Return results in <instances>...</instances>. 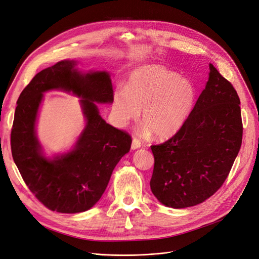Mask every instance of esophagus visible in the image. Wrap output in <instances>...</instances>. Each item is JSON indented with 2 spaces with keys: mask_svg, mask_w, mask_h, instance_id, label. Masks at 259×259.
<instances>
[{
  "mask_svg": "<svg viewBox=\"0 0 259 259\" xmlns=\"http://www.w3.org/2000/svg\"><path fill=\"white\" fill-rule=\"evenodd\" d=\"M142 145H141V142H140V140H138V139H133L132 140V144H131V149H133V150H136V149H138V148H140Z\"/></svg>",
  "mask_w": 259,
  "mask_h": 259,
  "instance_id": "obj_1",
  "label": "esophagus"
}]
</instances>
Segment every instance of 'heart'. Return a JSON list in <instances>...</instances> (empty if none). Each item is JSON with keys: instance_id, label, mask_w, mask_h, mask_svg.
Masks as SVG:
<instances>
[{"instance_id": "obj_1", "label": "heart", "mask_w": 259, "mask_h": 259, "mask_svg": "<svg viewBox=\"0 0 259 259\" xmlns=\"http://www.w3.org/2000/svg\"><path fill=\"white\" fill-rule=\"evenodd\" d=\"M196 92L193 83L158 65H144L133 70L126 89L113 95L112 113L124 127L140 117L143 110L144 131L160 139L174 136L193 109Z\"/></svg>"}]
</instances>
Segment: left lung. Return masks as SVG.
Listing matches in <instances>:
<instances>
[{"mask_svg": "<svg viewBox=\"0 0 259 259\" xmlns=\"http://www.w3.org/2000/svg\"><path fill=\"white\" fill-rule=\"evenodd\" d=\"M209 78L184 126L152 145L151 192L181 209L203 203L221 188L242 143L240 99L231 82L209 64Z\"/></svg>", "mask_w": 259, "mask_h": 259, "instance_id": "obj_1", "label": "left lung"}]
</instances>
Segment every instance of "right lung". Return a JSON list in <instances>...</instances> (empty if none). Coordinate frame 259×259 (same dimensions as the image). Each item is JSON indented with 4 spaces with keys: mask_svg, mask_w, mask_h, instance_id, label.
Returning a JSON list of instances; mask_svg holds the SVG:
<instances>
[{
    "mask_svg": "<svg viewBox=\"0 0 259 259\" xmlns=\"http://www.w3.org/2000/svg\"><path fill=\"white\" fill-rule=\"evenodd\" d=\"M78 62L64 60L38 72L17 101L11 145L15 163L31 192L56 212L78 213L91 209L108 187L113 169L129 152L131 137L112 127L97 103L113 102L108 71L82 72ZM63 90L81 98L85 127L67 153L47 157L35 135L43 93Z\"/></svg>",
    "mask_w": 259,
    "mask_h": 259,
    "instance_id": "1",
    "label": "right lung"
}]
</instances>
